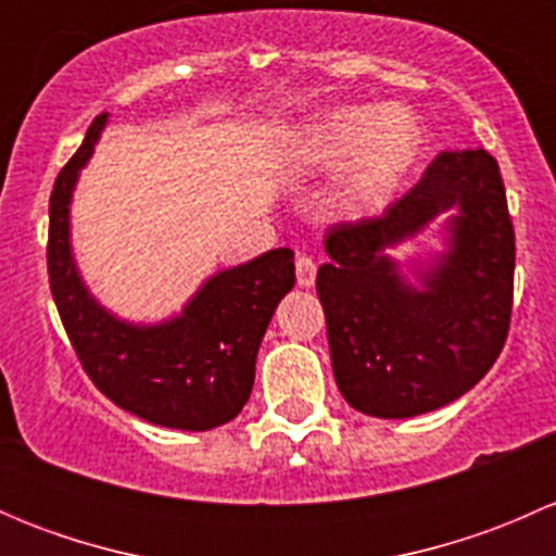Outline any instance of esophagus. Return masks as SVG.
<instances>
[{
    "label": "esophagus",
    "instance_id": "esophagus-1",
    "mask_svg": "<svg viewBox=\"0 0 556 556\" xmlns=\"http://www.w3.org/2000/svg\"><path fill=\"white\" fill-rule=\"evenodd\" d=\"M295 277H299L301 288H312L314 279H317V263L309 255L295 257Z\"/></svg>",
    "mask_w": 556,
    "mask_h": 556
}]
</instances>
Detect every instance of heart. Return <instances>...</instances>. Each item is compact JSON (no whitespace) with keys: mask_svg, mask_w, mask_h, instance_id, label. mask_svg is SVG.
Segmentation results:
<instances>
[{"mask_svg":"<svg viewBox=\"0 0 556 556\" xmlns=\"http://www.w3.org/2000/svg\"><path fill=\"white\" fill-rule=\"evenodd\" d=\"M422 148L419 121L403 106L352 104L314 117L299 131L290 161L301 172L346 166L330 193V206L344 217L382 210L412 169Z\"/></svg>","mask_w":556,"mask_h":556,"instance_id":"b5f03b06","label":"heart"}]
</instances>
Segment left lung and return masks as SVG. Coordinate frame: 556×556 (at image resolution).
Returning a JSON list of instances; mask_svg holds the SVG:
<instances>
[{"label":"left lung","mask_w":556,"mask_h":556,"mask_svg":"<svg viewBox=\"0 0 556 556\" xmlns=\"http://www.w3.org/2000/svg\"><path fill=\"white\" fill-rule=\"evenodd\" d=\"M447 252L415 269L386 250L444 211ZM317 271L330 363L352 408L406 419L457 401L501 355L511 323L514 226L497 161L486 150L441 153L382 217L339 223Z\"/></svg>","instance_id":"1"}]
</instances>
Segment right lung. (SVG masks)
Instances as JSON below:
<instances>
[{
  "mask_svg": "<svg viewBox=\"0 0 556 556\" xmlns=\"http://www.w3.org/2000/svg\"><path fill=\"white\" fill-rule=\"evenodd\" d=\"M97 117L50 193L48 277L66 336L91 382L115 406L177 430H212L244 408L271 314L295 285L293 250L217 271L177 317L137 325L106 312L80 279L70 244V204L106 126Z\"/></svg>",
  "mask_w": 556,
  "mask_h": 556,
  "instance_id": "obj_1",
  "label": "right lung"
}]
</instances>
